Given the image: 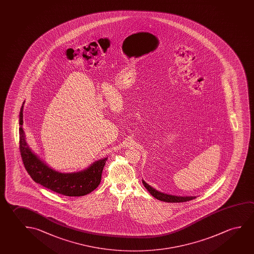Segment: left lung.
<instances>
[{
	"instance_id": "left-lung-1",
	"label": "left lung",
	"mask_w": 254,
	"mask_h": 254,
	"mask_svg": "<svg viewBox=\"0 0 254 254\" xmlns=\"http://www.w3.org/2000/svg\"><path fill=\"white\" fill-rule=\"evenodd\" d=\"M142 184L153 197H155L156 199L162 200V201H164V202H185V201H188V200H191V199L196 198V196H176L167 194V193H164L162 191H157L155 188H153L148 184L146 183L143 180H142Z\"/></svg>"
}]
</instances>
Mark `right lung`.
<instances>
[{
  "instance_id": "add662e5",
  "label": "right lung",
  "mask_w": 254,
  "mask_h": 254,
  "mask_svg": "<svg viewBox=\"0 0 254 254\" xmlns=\"http://www.w3.org/2000/svg\"><path fill=\"white\" fill-rule=\"evenodd\" d=\"M19 114L20 153L24 167L36 183L60 194L78 197L90 193L98 188L101 181L102 172L107 157L95 161L88 168L76 172H61L51 168L37 154L33 152L25 139L23 129V110Z\"/></svg>"
}]
</instances>
